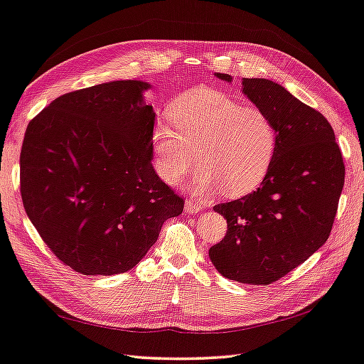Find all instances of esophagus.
<instances>
[{"mask_svg": "<svg viewBox=\"0 0 364 364\" xmlns=\"http://www.w3.org/2000/svg\"><path fill=\"white\" fill-rule=\"evenodd\" d=\"M202 208H203V205L197 203V202H194V200H188L186 205H184V211H186L188 215H196V213L202 211Z\"/></svg>", "mask_w": 364, "mask_h": 364, "instance_id": "esophagus-1", "label": "esophagus"}]
</instances>
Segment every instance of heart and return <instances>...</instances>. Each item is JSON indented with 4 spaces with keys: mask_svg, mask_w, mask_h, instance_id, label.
<instances>
[{
    "mask_svg": "<svg viewBox=\"0 0 364 364\" xmlns=\"http://www.w3.org/2000/svg\"><path fill=\"white\" fill-rule=\"evenodd\" d=\"M170 118L173 127L159 121L151 132L154 170L164 183H180L196 166L194 153L202 164L191 181L194 194L224 188L241 197L265 181L277 151V129L267 112L202 87L178 97Z\"/></svg>",
    "mask_w": 364,
    "mask_h": 364,
    "instance_id": "b5f03b06",
    "label": "heart"
}]
</instances>
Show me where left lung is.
Masks as SVG:
<instances>
[{
  "mask_svg": "<svg viewBox=\"0 0 364 364\" xmlns=\"http://www.w3.org/2000/svg\"><path fill=\"white\" fill-rule=\"evenodd\" d=\"M232 82L229 74H215ZM243 95L272 117L277 151L257 191L219 203L227 233L210 259L227 279L267 286L286 276L328 240L346 167L331 124L279 83L243 78Z\"/></svg>",
  "mask_w": 364,
  "mask_h": 364,
  "instance_id": "left-lung-1",
  "label": "left lung"
}]
</instances>
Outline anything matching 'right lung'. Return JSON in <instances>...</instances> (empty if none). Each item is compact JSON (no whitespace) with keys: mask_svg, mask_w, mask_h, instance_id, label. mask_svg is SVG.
Segmentation results:
<instances>
[{"mask_svg":"<svg viewBox=\"0 0 364 364\" xmlns=\"http://www.w3.org/2000/svg\"><path fill=\"white\" fill-rule=\"evenodd\" d=\"M151 88L115 80L68 92L26 127L20 192L28 218L64 265L90 276L124 273L183 213L153 168Z\"/></svg>","mask_w":364,"mask_h":364,"instance_id":"add662e5","label":"right lung"}]
</instances>
